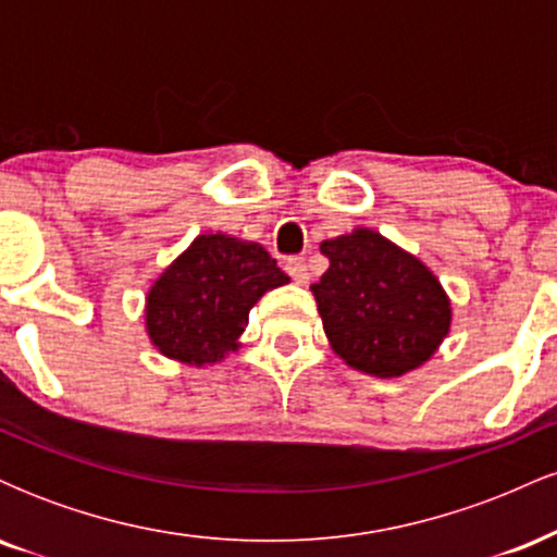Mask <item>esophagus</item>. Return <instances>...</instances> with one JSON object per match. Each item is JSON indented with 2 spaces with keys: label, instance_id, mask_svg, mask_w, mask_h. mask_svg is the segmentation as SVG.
<instances>
[{
  "label": "esophagus",
  "instance_id": "1",
  "mask_svg": "<svg viewBox=\"0 0 557 557\" xmlns=\"http://www.w3.org/2000/svg\"><path fill=\"white\" fill-rule=\"evenodd\" d=\"M285 272L296 280L298 285L309 283V264H306L304 257H290L285 261Z\"/></svg>",
  "mask_w": 557,
  "mask_h": 557
}]
</instances>
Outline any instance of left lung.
<instances>
[{
    "label": "left lung",
    "instance_id": "8db88e82",
    "mask_svg": "<svg viewBox=\"0 0 557 557\" xmlns=\"http://www.w3.org/2000/svg\"><path fill=\"white\" fill-rule=\"evenodd\" d=\"M330 270L311 285L332 348L348 367L400 376L437 350L450 300L437 277L372 230L322 243Z\"/></svg>",
    "mask_w": 557,
    "mask_h": 557
}]
</instances>
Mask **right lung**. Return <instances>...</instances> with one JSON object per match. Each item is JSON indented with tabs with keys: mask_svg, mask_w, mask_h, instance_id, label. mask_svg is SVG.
Returning a JSON list of instances; mask_svg holds the SVG:
<instances>
[{
	"mask_svg": "<svg viewBox=\"0 0 557 557\" xmlns=\"http://www.w3.org/2000/svg\"><path fill=\"white\" fill-rule=\"evenodd\" d=\"M287 280L257 243L198 235L149 290L146 330L168 359L214 363L235 348L253 304Z\"/></svg>",
	"mask_w": 557,
	"mask_h": 557,
	"instance_id": "add662e5",
	"label": "right lung"
}]
</instances>
